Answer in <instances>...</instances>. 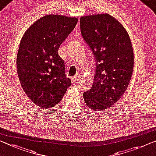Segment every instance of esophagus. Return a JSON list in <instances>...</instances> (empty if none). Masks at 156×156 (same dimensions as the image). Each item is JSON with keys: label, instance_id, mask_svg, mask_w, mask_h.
<instances>
[{"label": "esophagus", "instance_id": "1", "mask_svg": "<svg viewBox=\"0 0 156 156\" xmlns=\"http://www.w3.org/2000/svg\"><path fill=\"white\" fill-rule=\"evenodd\" d=\"M77 80H78V78H76V77H72V78H71L72 83H76Z\"/></svg>", "mask_w": 156, "mask_h": 156}]
</instances>
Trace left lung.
<instances>
[{"mask_svg": "<svg viewBox=\"0 0 156 156\" xmlns=\"http://www.w3.org/2000/svg\"><path fill=\"white\" fill-rule=\"evenodd\" d=\"M80 31L96 61L91 89L83 93L86 105L101 111L117 102L131 80L134 52L122 25L108 14L82 17Z\"/></svg>", "mask_w": 156, "mask_h": 156, "instance_id": "1", "label": "left lung"}]
</instances>
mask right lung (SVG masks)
<instances>
[{"label": "right lung", "instance_id": "add662e5", "mask_svg": "<svg viewBox=\"0 0 156 156\" xmlns=\"http://www.w3.org/2000/svg\"><path fill=\"white\" fill-rule=\"evenodd\" d=\"M77 22L76 17L46 15L34 22L21 40L17 57L19 79L29 98L41 108L57 104L71 85L58 50Z\"/></svg>", "mask_w": 156, "mask_h": 156}]
</instances>
